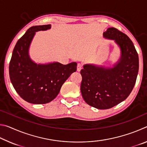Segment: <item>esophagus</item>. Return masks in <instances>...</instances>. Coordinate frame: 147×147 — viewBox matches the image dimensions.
I'll return each instance as SVG.
<instances>
[{
    "instance_id": "1",
    "label": "esophagus",
    "mask_w": 147,
    "mask_h": 147,
    "mask_svg": "<svg viewBox=\"0 0 147 147\" xmlns=\"http://www.w3.org/2000/svg\"><path fill=\"white\" fill-rule=\"evenodd\" d=\"M82 67H83L82 64L80 63H78V65H77V71H80L81 69H82Z\"/></svg>"
}]
</instances>
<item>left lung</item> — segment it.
<instances>
[{
    "label": "left lung",
    "instance_id": "1",
    "mask_svg": "<svg viewBox=\"0 0 147 147\" xmlns=\"http://www.w3.org/2000/svg\"><path fill=\"white\" fill-rule=\"evenodd\" d=\"M113 39L121 51V56L113 68L85 65L80 74V90L89 105L100 109L112 108L125 100L132 91L139 70V58L132 41L115 28L104 32Z\"/></svg>",
    "mask_w": 147,
    "mask_h": 147
}]
</instances>
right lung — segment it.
Segmentation results:
<instances>
[{"mask_svg": "<svg viewBox=\"0 0 147 147\" xmlns=\"http://www.w3.org/2000/svg\"><path fill=\"white\" fill-rule=\"evenodd\" d=\"M51 24L32 26L17 41L9 65V74L14 89L28 102L47 104L56 97L63 84L76 71L77 63L58 62L36 64L28 55V49L36 32L51 28Z\"/></svg>", "mask_w": 147, "mask_h": 147, "instance_id": "obj_1", "label": "right lung"}]
</instances>
